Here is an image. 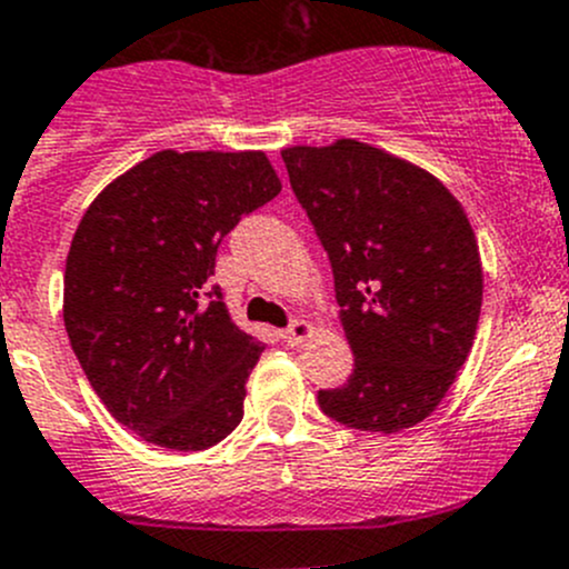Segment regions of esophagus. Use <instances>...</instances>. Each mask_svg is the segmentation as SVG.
Returning <instances> with one entry per match:
<instances>
[{
	"mask_svg": "<svg viewBox=\"0 0 569 569\" xmlns=\"http://www.w3.org/2000/svg\"><path fill=\"white\" fill-rule=\"evenodd\" d=\"M311 336H313V328L308 322H302V319H297V322H291L289 328L283 330V341L289 347H302Z\"/></svg>",
	"mask_w": 569,
	"mask_h": 569,
	"instance_id": "34e87169",
	"label": "esophagus"
}]
</instances>
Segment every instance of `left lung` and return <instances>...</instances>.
I'll use <instances>...</instances> for the list:
<instances>
[{"label": "left lung", "instance_id": "8db88e82", "mask_svg": "<svg viewBox=\"0 0 569 569\" xmlns=\"http://www.w3.org/2000/svg\"><path fill=\"white\" fill-rule=\"evenodd\" d=\"M280 156L328 250L356 356L319 408L358 431H406L437 411L472 350L483 272L470 219L431 172L356 138Z\"/></svg>", "mask_w": 569, "mask_h": 569}]
</instances>
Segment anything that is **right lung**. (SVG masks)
I'll use <instances>...</instances> for the list:
<instances>
[{"label": "right lung", "instance_id": "right-lung-1", "mask_svg": "<svg viewBox=\"0 0 569 569\" xmlns=\"http://www.w3.org/2000/svg\"><path fill=\"white\" fill-rule=\"evenodd\" d=\"M278 194L263 152L163 150L82 213L66 258V333L104 408L144 442L206 450L244 417L263 345L206 283L224 236Z\"/></svg>", "mask_w": 569, "mask_h": 569}]
</instances>
